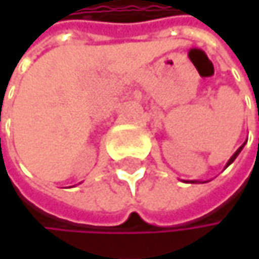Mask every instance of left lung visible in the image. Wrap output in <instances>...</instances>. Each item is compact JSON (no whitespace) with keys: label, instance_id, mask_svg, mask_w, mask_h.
Returning a JSON list of instances; mask_svg holds the SVG:
<instances>
[{"label":"left lung","instance_id":"1","mask_svg":"<svg viewBox=\"0 0 259 259\" xmlns=\"http://www.w3.org/2000/svg\"><path fill=\"white\" fill-rule=\"evenodd\" d=\"M244 144H246V142H244ZM244 144H243V145H241V147H240V148H238V150H237V151H235V153H234L233 156H231V157H230V160H228V162H227V166H225V168H228V166H230V165H231V163H233L234 160H235V157H237V156H238V154H240V151H241V150H243V147H244ZM189 183H207V181L190 180V181H189Z\"/></svg>","mask_w":259,"mask_h":259}]
</instances>
